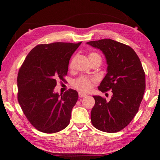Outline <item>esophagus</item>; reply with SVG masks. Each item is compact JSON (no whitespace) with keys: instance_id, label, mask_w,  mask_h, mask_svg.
Listing matches in <instances>:
<instances>
[{"instance_id":"34e87169","label":"esophagus","mask_w":160,"mask_h":160,"mask_svg":"<svg viewBox=\"0 0 160 160\" xmlns=\"http://www.w3.org/2000/svg\"><path fill=\"white\" fill-rule=\"evenodd\" d=\"M86 96H87L86 94H83V93H81V92H79V97L80 98H84V97H86Z\"/></svg>"}]
</instances>
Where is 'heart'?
<instances>
[{
    "instance_id": "obj_1",
    "label": "heart",
    "mask_w": 160,
    "mask_h": 160,
    "mask_svg": "<svg viewBox=\"0 0 160 160\" xmlns=\"http://www.w3.org/2000/svg\"><path fill=\"white\" fill-rule=\"evenodd\" d=\"M98 58H101V57L97 52H91L89 54V59L90 60V62L93 59ZM74 61V58H72L70 62L69 67L70 68H72ZM94 79H92V78H90L86 76H81L74 80L73 81L72 85L74 88H75L77 90L83 92V93H87V92L91 90L92 86H93V83L94 82Z\"/></svg>"
}]
</instances>
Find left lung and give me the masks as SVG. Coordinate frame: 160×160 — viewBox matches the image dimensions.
I'll return each mask as SVG.
<instances>
[{"mask_svg":"<svg viewBox=\"0 0 160 160\" xmlns=\"http://www.w3.org/2000/svg\"><path fill=\"white\" fill-rule=\"evenodd\" d=\"M100 49L108 63V73L98 86L102 92L112 90L109 101L94 96L91 122L96 129L108 133L121 131L136 115L146 88L145 73L136 52L129 46L111 39L87 42Z\"/></svg>","mask_w":160,"mask_h":160,"instance_id":"8db88e82","label":"left lung"}]
</instances>
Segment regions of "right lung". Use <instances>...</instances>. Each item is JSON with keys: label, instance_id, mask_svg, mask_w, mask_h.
Instances as JSON below:
<instances>
[{"label": "right lung", "instance_id": "1", "mask_svg": "<svg viewBox=\"0 0 160 160\" xmlns=\"http://www.w3.org/2000/svg\"><path fill=\"white\" fill-rule=\"evenodd\" d=\"M81 44H38L20 66L17 77L18 101L27 120L41 132L57 133L69 125L78 92L69 89L59 95L53 91L57 81L64 80L71 56Z\"/></svg>", "mask_w": 160, "mask_h": 160}]
</instances>
